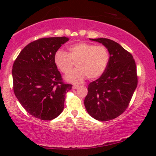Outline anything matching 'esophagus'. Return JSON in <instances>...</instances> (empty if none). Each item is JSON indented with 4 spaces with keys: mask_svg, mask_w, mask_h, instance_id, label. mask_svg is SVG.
Wrapping results in <instances>:
<instances>
[{
    "mask_svg": "<svg viewBox=\"0 0 156 156\" xmlns=\"http://www.w3.org/2000/svg\"><path fill=\"white\" fill-rule=\"evenodd\" d=\"M79 87H80V86H79V85L74 84V85H73V87H73V89H78V88H79Z\"/></svg>",
    "mask_w": 156,
    "mask_h": 156,
    "instance_id": "1",
    "label": "esophagus"
}]
</instances>
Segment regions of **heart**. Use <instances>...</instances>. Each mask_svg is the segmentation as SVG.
I'll return each instance as SVG.
<instances>
[{
  "instance_id": "1",
  "label": "heart",
  "mask_w": 156,
  "mask_h": 156,
  "mask_svg": "<svg viewBox=\"0 0 156 156\" xmlns=\"http://www.w3.org/2000/svg\"><path fill=\"white\" fill-rule=\"evenodd\" d=\"M69 54L57 50L54 61L63 74H69L76 63L77 69L67 76L70 82L81 83L87 77L90 80L99 78L106 71L109 61V52L102 44L95 45L88 42H79L69 48Z\"/></svg>"
}]
</instances>
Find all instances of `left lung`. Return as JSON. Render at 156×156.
Segmentation results:
<instances>
[{"instance_id":"obj_1","label":"left lung","mask_w":156,"mask_h":156,"mask_svg":"<svg viewBox=\"0 0 156 156\" xmlns=\"http://www.w3.org/2000/svg\"><path fill=\"white\" fill-rule=\"evenodd\" d=\"M90 40L107 48L109 61L104 73L89 84L84 106L94 119L101 121L112 120L128 108L137 87L136 62L131 53L114 40Z\"/></svg>"}]
</instances>
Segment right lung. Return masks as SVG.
I'll list each match as a JSON object with an SVG mask.
<instances>
[{
	"label": "right lung",
	"instance_id": "add662e5",
	"mask_svg": "<svg viewBox=\"0 0 156 156\" xmlns=\"http://www.w3.org/2000/svg\"><path fill=\"white\" fill-rule=\"evenodd\" d=\"M68 40L66 37L35 40L25 46L14 62L12 75L15 95L35 118L52 120L64 109L65 94L72 85L62 82L54 57Z\"/></svg>",
	"mask_w": 156,
	"mask_h": 156
}]
</instances>
